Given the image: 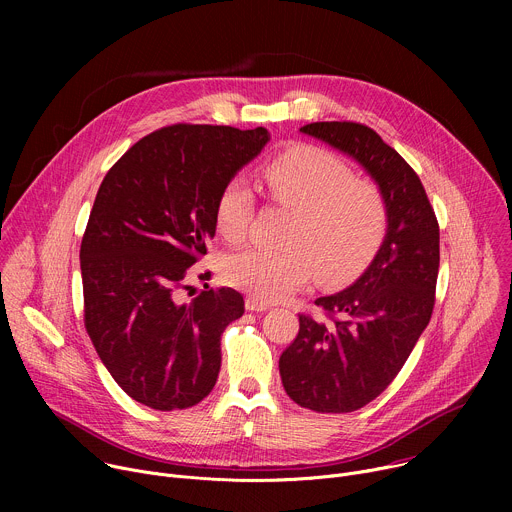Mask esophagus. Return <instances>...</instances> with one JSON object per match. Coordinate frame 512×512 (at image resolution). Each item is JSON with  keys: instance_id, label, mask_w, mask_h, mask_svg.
Instances as JSON below:
<instances>
[{"instance_id": "34e87169", "label": "esophagus", "mask_w": 512, "mask_h": 512, "mask_svg": "<svg viewBox=\"0 0 512 512\" xmlns=\"http://www.w3.org/2000/svg\"><path fill=\"white\" fill-rule=\"evenodd\" d=\"M245 306H247L249 312H267V310H271V304H267V302H263V300H257V298H253V296H249V298L245 300Z\"/></svg>"}]
</instances>
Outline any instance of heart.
Masks as SVG:
<instances>
[{
    "instance_id": "1",
    "label": "heart",
    "mask_w": 512,
    "mask_h": 512,
    "mask_svg": "<svg viewBox=\"0 0 512 512\" xmlns=\"http://www.w3.org/2000/svg\"><path fill=\"white\" fill-rule=\"evenodd\" d=\"M263 178L271 198L296 214L287 247H247L227 255L223 277L229 285L275 302L316 273L322 283H344L369 265L387 229V206L373 182L352 178L344 160L314 145H296L277 156ZM251 216L253 192L237 176L216 200V231L239 243Z\"/></svg>"
}]
</instances>
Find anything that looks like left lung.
I'll use <instances>...</instances> for the list:
<instances>
[{
	"mask_svg": "<svg viewBox=\"0 0 512 512\" xmlns=\"http://www.w3.org/2000/svg\"><path fill=\"white\" fill-rule=\"evenodd\" d=\"M367 172L387 206L385 239L364 273L316 300L324 316H300L279 356L285 393L318 413H350L377 399L403 369L433 312L440 227L413 168L377 131L350 121L300 129Z\"/></svg>",
	"mask_w": 512,
	"mask_h": 512,
	"instance_id": "8db88e82",
	"label": "left lung"
}]
</instances>
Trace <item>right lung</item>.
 <instances>
[{
  "label": "right lung",
  "mask_w": 512,
  "mask_h": 512,
  "mask_svg": "<svg viewBox=\"0 0 512 512\" xmlns=\"http://www.w3.org/2000/svg\"><path fill=\"white\" fill-rule=\"evenodd\" d=\"M265 127L170 125L107 172L81 243L85 326L115 383L158 411L200 403L221 371V334L243 316L231 287L180 302L214 237L216 200L261 154Z\"/></svg>",
  "instance_id": "right-lung-1"
}]
</instances>
